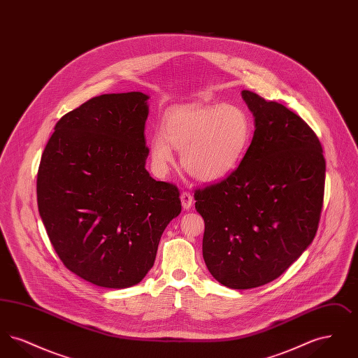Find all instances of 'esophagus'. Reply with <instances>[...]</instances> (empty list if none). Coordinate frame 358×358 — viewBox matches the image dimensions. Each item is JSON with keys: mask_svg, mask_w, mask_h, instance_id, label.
Masks as SVG:
<instances>
[{"mask_svg": "<svg viewBox=\"0 0 358 358\" xmlns=\"http://www.w3.org/2000/svg\"><path fill=\"white\" fill-rule=\"evenodd\" d=\"M181 204H182L184 209H189L192 204H193V197H192V194L189 192H182L181 193Z\"/></svg>", "mask_w": 358, "mask_h": 358, "instance_id": "esophagus-1", "label": "esophagus"}]
</instances>
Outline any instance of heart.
I'll return each instance as SVG.
<instances>
[{"instance_id":"b5f03b06","label":"heart","mask_w":358,"mask_h":358,"mask_svg":"<svg viewBox=\"0 0 358 358\" xmlns=\"http://www.w3.org/2000/svg\"><path fill=\"white\" fill-rule=\"evenodd\" d=\"M250 139V120L236 106L178 107L166 114L162 131L150 136L149 148L158 174L169 171L176 148L182 150L181 164L192 177L215 182L238 168Z\"/></svg>"}]
</instances>
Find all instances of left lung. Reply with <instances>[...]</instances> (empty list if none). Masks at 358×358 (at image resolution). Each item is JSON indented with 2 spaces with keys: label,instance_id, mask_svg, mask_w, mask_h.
I'll use <instances>...</instances> for the list:
<instances>
[{
  "label": "left lung",
  "instance_id": "1",
  "mask_svg": "<svg viewBox=\"0 0 358 358\" xmlns=\"http://www.w3.org/2000/svg\"><path fill=\"white\" fill-rule=\"evenodd\" d=\"M241 96L255 117L252 142L238 169L194 190L205 264L235 289L273 282L311 244L326 171L322 145L305 120L252 91Z\"/></svg>",
  "mask_w": 358,
  "mask_h": 358
}]
</instances>
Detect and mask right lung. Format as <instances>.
<instances>
[{
  "mask_svg": "<svg viewBox=\"0 0 358 358\" xmlns=\"http://www.w3.org/2000/svg\"><path fill=\"white\" fill-rule=\"evenodd\" d=\"M142 92L104 94L62 117L37 171V205L63 264L87 282L126 289L153 267L178 187L145 169Z\"/></svg>",
  "mask_w": 358,
  "mask_h": 358,
  "instance_id": "1",
  "label": "right lung"
}]
</instances>
